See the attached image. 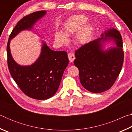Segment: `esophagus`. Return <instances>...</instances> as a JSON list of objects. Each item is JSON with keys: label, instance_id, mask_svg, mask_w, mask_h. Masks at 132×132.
Masks as SVG:
<instances>
[{"label": "esophagus", "instance_id": "1", "mask_svg": "<svg viewBox=\"0 0 132 132\" xmlns=\"http://www.w3.org/2000/svg\"><path fill=\"white\" fill-rule=\"evenodd\" d=\"M68 58L69 61L70 62H73L75 61V53L73 52H70L68 54Z\"/></svg>", "mask_w": 132, "mask_h": 132}]
</instances>
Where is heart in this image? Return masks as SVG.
I'll use <instances>...</instances> for the list:
<instances>
[{"instance_id":"heart-1","label":"heart","mask_w":132,"mask_h":132,"mask_svg":"<svg viewBox=\"0 0 132 132\" xmlns=\"http://www.w3.org/2000/svg\"><path fill=\"white\" fill-rule=\"evenodd\" d=\"M87 21L88 18L84 15L80 14L71 16L64 24V33L57 32L55 34V41L61 45L65 44L68 41L66 35L73 34L79 31L75 36V42L77 44L80 45L87 43L90 40L93 32V27L91 24L84 25Z\"/></svg>"}]
</instances>
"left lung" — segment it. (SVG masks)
I'll use <instances>...</instances> for the list:
<instances>
[{"mask_svg":"<svg viewBox=\"0 0 132 132\" xmlns=\"http://www.w3.org/2000/svg\"><path fill=\"white\" fill-rule=\"evenodd\" d=\"M99 38L81 46L75 51V65L79 69L80 82L87 90L99 93L109 90L122 68L124 53L120 32L115 28L104 32ZM115 41L117 47L102 50V43Z\"/></svg>","mask_w":132,"mask_h":132,"instance_id":"8db88e82","label":"left lung"}]
</instances>
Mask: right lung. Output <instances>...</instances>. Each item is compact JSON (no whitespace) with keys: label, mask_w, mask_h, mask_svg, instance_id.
Wrapping results in <instances>:
<instances>
[{"label":"right lung","mask_w":132,"mask_h":132,"mask_svg":"<svg viewBox=\"0 0 132 132\" xmlns=\"http://www.w3.org/2000/svg\"><path fill=\"white\" fill-rule=\"evenodd\" d=\"M46 13L45 10L38 11L24 16L12 31L7 45L8 68L13 79L26 95L40 100L52 97L57 91L69 63L67 52L51 50L44 42L41 55L36 62L30 66H22L13 59L10 41L20 31L31 30Z\"/></svg>","instance_id":"right-lung-1"}]
</instances>
